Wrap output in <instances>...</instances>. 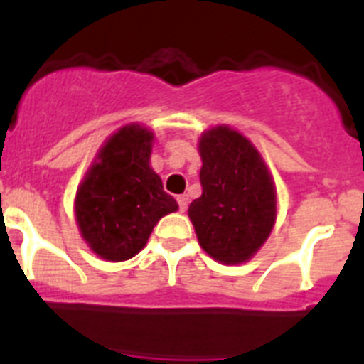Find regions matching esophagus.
<instances>
[{
  "instance_id": "34e87169",
  "label": "esophagus",
  "mask_w": 364,
  "mask_h": 364,
  "mask_svg": "<svg viewBox=\"0 0 364 364\" xmlns=\"http://www.w3.org/2000/svg\"><path fill=\"white\" fill-rule=\"evenodd\" d=\"M176 202H178V210L180 211L188 210V202H189L188 195H178V197H176Z\"/></svg>"
}]
</instances>
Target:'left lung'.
<instances>
[{
    "instance_id": "1",
    "label": "left lung",
    "mask_w": 364,
    "mask_h": 364,
    "mask_svg": "<svg viewBox=\"0 0 364 364\" xmlns=\"http://www.w3.org/2000/svg\"><path fill=\"white\" fill-rule=\"evenodd\" d=\"M198 151L202 195L188 210L198 244L222 264L246 262L277 217L272 175L255 146L228 125L205 131Z\"/></svg>"
}]
</instances>
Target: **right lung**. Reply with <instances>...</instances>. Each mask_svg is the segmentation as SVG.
<instances>
[{"label":"right lung","instance_id":"add662e5","mask_svg":"<svg viewBox=\"0 0 364 364\" xmlns=\"http://www.w3.org/2000/svg\"><path fill=\"white\" fill-rule=\"evenodd\" d=\"M154 134L138 124L122 127L96 154L80 184L74 211L80 233L92 252L120 262L147 244L156 222L178 210L151 169Z\"/></svg>","mask_w":364,"mask_h":364}]
</instances>
